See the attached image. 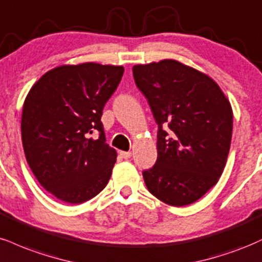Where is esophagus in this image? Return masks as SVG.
<instances>
[{
  "label": "esophagus",
  "instance_id": "obj_1",
  "mask_svg": "<svg viewBox=\"0 0 262 262\" xmlns=\"http://www.w3.org/2000/svg\"><path fill=\"white\" fill-rule=\"evenodd\" d=\"M120 156H121L124 159H128V158H131V152H125V150H121V152H120Z\"/></svg>",
  "mask_w": 262,
  "mask_h": 262
}]
</instances>
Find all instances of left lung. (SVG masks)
Here are the masks:
<instances>
[{"mask_svg": "<svg viewBox=\"0 0 262 262\" xmlns=\"http://www.w3.org/2000/svg\"><path fill=\"white\" fill-rule=\"evenodd\" d=\"M132 72L158 124L157 162L142 173L147 189L167 205L193 204L226 167L229 100L211 77L177 60L136 64Z\"/></svg>", "mask_w": 262, "mask_h": 262, "instance_id": "obj_1", "label": "left lung"}]
</instances>
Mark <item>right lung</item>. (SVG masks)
I'll list each match as a JSON object with an SVG mask.
<instances>
[{
    "mask_svg": "<svg viewBox=\"0 0 262 262\" xmlns=\"http://www.w3.org/2000/svg\"><path fill=\"white\" fill-rule=\"evenodd\" d=\"M124 67L62 64L30 88L21 113L24 155L46 191L69 204L97 196L109 183L116 150L105 143L100 118ZM97 129L100 137L89 136Z\"/></svg>",
    "mask_w": 262,
    "mask_h": 262,
    "instance_id": "add662e5",
    "label": "right lung"
}]
</instances>
